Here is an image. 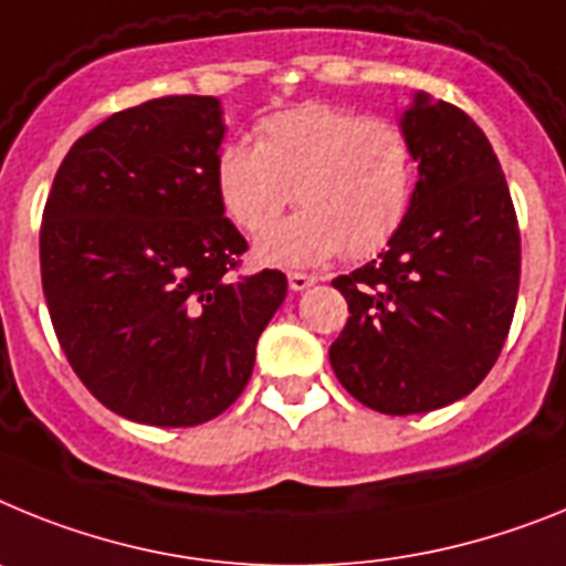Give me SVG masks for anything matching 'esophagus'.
Here are the masks:
<instances>
[{
	"instance_id": "34e87169",
	"label": "esophagus",
	"mask_w": 566,
	"mask_h": 566,
	"mask_svg": "<svg viewBox=\"0 0 566 566\" xmlns=\"http://www.w3.org/2000/svg\"><path fill=\"white\" fill-rule=\"evenodd\" d=\"M287 282H290V290H307L311 284H316V276H311V273H298V270H293V273H287Z\"/></svg>"
}]
</instances>
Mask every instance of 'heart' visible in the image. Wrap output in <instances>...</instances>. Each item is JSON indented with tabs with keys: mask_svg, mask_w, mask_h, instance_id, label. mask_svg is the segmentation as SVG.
Returning <instances> with one entry per match:
<instances>
[{
	"mask_svg": "<svg viewBox=\"0 0 566 566\" xmlns=\"http://www.w3.org/2000/svg\"><path fill=\"white\" fill-rule=\"evenodd\" d=\"M255 145L216 156V193L230 222L259 239L290 205L302 208L259 248L273 264H318L342 250H385L410 213L416 150L405 127L336 105H298L255 127Z\"/></svg>",
	"mask_w": 566,
	"mask_h": 566,
	"instance_id": "1",
	"label": "heart"
}]
</instances>
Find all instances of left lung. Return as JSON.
Returning a JSON list of instances; mask_svg holds the SVG:
<instances>
[{
	"instance_id": "1",
	"label": "left lung",
	"mask_w": 566,
	"mask_h": 566,
	"mask_svg": "<svg viewBox=\"0 0 566 566\" xmlns=\"http://www.w3.org/2000/svg\"><path fill=\"white\" fill-rule=\"evenodd\" d=\"M401 127L419 161L410 213L385 253L333 279L350 311L333 373L387 416L473 392L507 342L521 282L518 219L481 127L421 93Z\"/></svg>"
}]
</instances>
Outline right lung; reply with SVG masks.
I'll return each mask as SVG.
<instances>
[{"instance_id": "right-lung-1", "label": "right lung", "mask_w": 566, "mask_h": 566, "mask_svg": "<svg viewBox=\"0 0 566 566\" xmlns=\"http://www.w3.org/2000/svg\"><path fill=\"white\" fill-rule=\"evenodd\" d=\"M222 111L161 96L76 139L48 193L39 264L59 347L125 419L196 427L248 387L282 270L239 273L244 235L216 193Z\"/></svg>"}]
</instances>
